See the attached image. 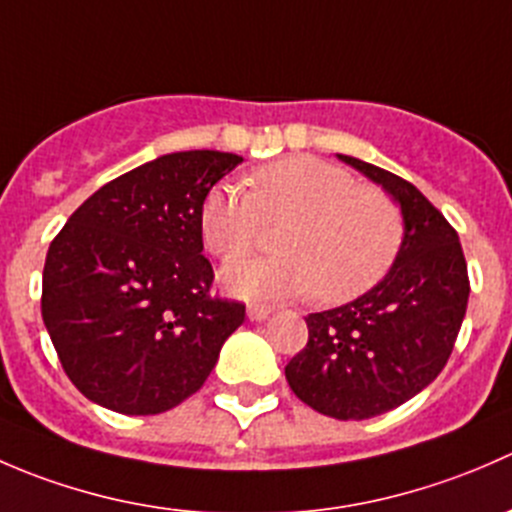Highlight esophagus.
<instances>
[{"label":"esophagus","instance_id":"esophagus-1","mask_svg":"<svg viewBox=\"0 0 512 512\" xmlns=\"http://www.w3.org/2000/svg\"><path fill=\"white\" fill-rule=\"evenodd\" d=\"M270 314L272 307H265V304H250V307H247V317H250L252 322H265Z\"/></svg>","mask_w":512,"mask_h":512}]
</instances>
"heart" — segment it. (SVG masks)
Returning a JSON list of instances; mask_svg holds the SVG:
<instances>
[{
	"label": "heart",
	"instance_id": "heart-1",
	"mask_svg": "<svg viewBox=\"0 0 512 512\" xmlns=\"http://www.w3.org/2000/svg\"><path fill=\"white\" fill-rule=\"evenodd\" d=\"M267 223L277 255L237 257L220 272L245 299H292L317 292L324 304L352 302L379 285L404 245V215L384 190L317 158H287L260 170L255 190L213 185L200 208L208 250L235 257L260 240Z\"/></svg>",
	"mask_w": 512,
	"mask_h": 512
}]
</instances>
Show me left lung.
<instances>
[{"label":"left lung","mask_w":512,"mask_h":512,"mask_svg":"<svg viewBox=\"0 0 512 512\" xmlns=\"http://www.w3.org/2000/svg\"><path fill=\"white\" fill-rule=\"evenodd\" d=\"M381 185L404 215V245L389 275L327 312L309 314V339L285 366L299 401L339 421L386 414L426 389L453 352L468 307L458 232L409 180L342 156Z\"/></svg>","instance_id":"1"}]
</instances>
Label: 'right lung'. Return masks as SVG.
I'll return each mask as SVG.
<instances>
[{
	"mask_svg": "<svg viewBox=\"0 0 512 512\" xmlns=\"http://www.w3.org/2000/svg\"><path fill=\"white\" fill-rule=\"evenodd\" d=\"M240 163L220 151L160 156L98 188L54 237L41 317L89 401L151 416L205 384L245 304L210 294L200 208Z\"/></svg>",
	"mask_w": 512,
	"mask_h": 512,
	"instance_id": "1",
	"label": "right lung"
}]
</instances>
